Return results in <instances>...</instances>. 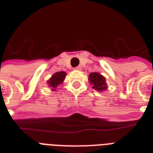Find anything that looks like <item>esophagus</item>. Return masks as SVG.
I'll use <instances>...</instances> for the list:
<instances>
[{"mask_svg":"<svg viewBox=\"0 0 153 153\" xmlns=\"http://www.w3.org/2000/svg\"><path fill=\"white\" fill-rule=\"evenodd\" d=\"M82 69L81 66H78V67H74V70H76V71H80Z\"/></svg>","mask_w":153,"mask_h":153,"instance_id":"obj_1","label":"esophagus"}]
</instances>
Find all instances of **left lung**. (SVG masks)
I'll return each instance as SVG.
<instances>
[{"label": "left lung", "mask_w": 153, "mask_h": 153, "mask_svg": "<svg viewBox=\"0 0 153 153\" xmlns=\"http://www.w3.org/2000/svg\"><path fill=\"white\" fill-rule=\"evenodd\" d=\"M89 80L91 84H93V88L95 89L96 91H102L107 88L105 77L101 75L99 73L97 72L91 73L89 75Z\"/></svg>", "instance_id": "left-lung-1"}]
</instances>
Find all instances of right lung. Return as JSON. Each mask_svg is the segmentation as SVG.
Wrapping results in <instances>:
<instances>
[{"instance_id": "right-lung-1", "label": "right lung", "mask_w": 153, "mask_h": 153, "mask_svg": "<svg viewBox=\"0 0 153 153\" xmlns=\"http://www.w3.org/2000/svg\"><path fill=\"white\" fill-rule=\"evenodd\" d=\"M67 74L64 71L57 72L52 75L51 79H49V81L48 82V83L50 86H51L53 90L55 91V88L57 87L58 85H59L60 83H62L63 80H64L65 77H66Z\"/></svg>"}]
</instances>
